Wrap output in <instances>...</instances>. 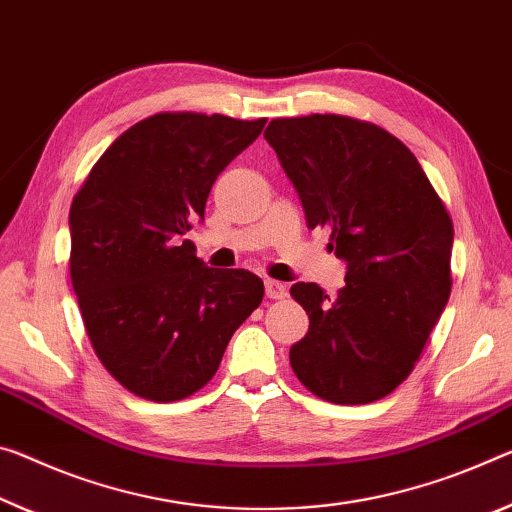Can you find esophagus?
I'll return each mask as SVG.
<instances>
[{
    "mask_svg": "<svg viewBox=\"0 0 512 512\" xmlns=\"http://www.w3.org/2000/svg\"><path fill=\"white\" fill-rule=\"evenodd\" d=\"M264 287H266V296L273 298V300H282L287 296V287L278 280H266Z\"/></svg>",
    "mask_w": 512,
    "mask_h": 512,
    "instance_id": "obj_1",
    "label": "esophagus"
}]
</instances>
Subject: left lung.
<instances>
[{"label":"left lung","mask_w":512,"mask_h":512,"mask_svg":"<svg viewBox=\"0 0 512 512\" xmlns=\"http://www.w3.org/2000/svg\"><path fill=\"white\" fill-rule=\"evenodd\" d=\"M264 139L303 202L307 227L330 232L346 285L291 296L310 330L291 369L323 401L358 405L394 392L415 369L451 294L453 223L419 161L383 127L335 113L275 118Z\"/></svg>","instance_id":"obj_1"}]
</instances>
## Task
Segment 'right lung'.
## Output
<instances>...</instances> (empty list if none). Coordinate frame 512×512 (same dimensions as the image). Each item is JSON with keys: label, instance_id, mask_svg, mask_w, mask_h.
<instances>
[{"label": "right lung", "instance_id": "obj_1", "mask_svg": "<svg viewBox=\"0 0 512 512\" xmlns=\"http://www.w3.org/2000/svg\"><path fill=\"white\" fill-rule=\"evenodd\" d=\"M266 125L221 113H154L97 159L70 207V280L93 351L141 399L205 387L264 298L243 269H209L184 234L216 177Z\"/></svg>", "mask_w": 512, "mask_h": 512}]
</instances>
